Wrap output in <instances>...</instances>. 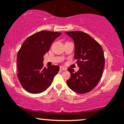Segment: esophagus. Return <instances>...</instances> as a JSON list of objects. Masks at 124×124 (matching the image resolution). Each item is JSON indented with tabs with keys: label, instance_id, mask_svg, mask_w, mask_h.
Segmentation results:
<instances>
[{
	"label": "esophagus",
	"instance_id": "34e87169",
	"mask_svg": "<svg viewBox=\"0 0 124 124\" xmlns=\"http://www.w3.org/2000/svg\"><path fill=\"white\" fill-rule=\"evenodd\" d=\"M66 68H64L63 66H60V70H66Z\"/></svg>",
	"mask_w": 124,
	"mask_h": 124
}]
</instances>
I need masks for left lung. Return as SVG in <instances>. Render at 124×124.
I'll return each mask as SVG.
<instances>
[{"label": "left lung", "mask_w": 124, "mask_h": 124, "mask_svg": "<svg viewBox=\"0 0 124 124\" xmlns=\"http://www.w3.org/2000/svg\"><path fill=\"white\" fill-rule=\"evenodd\" d=\"M75 42V59L79 70L68 68L70 78L66 82L74 92L85 94L97 85L101 78L105 58L103 49L97 41L82 31L65 32Z\"/></svg>", "instance_id": "obj_1"}]
</instances>
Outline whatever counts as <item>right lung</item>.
<instances>
[{
    "mask_svg": "<svg viewBox=\"0 0 124 124\" xmlns=\"http://www.w3.org/2000/svg\"><path fill=\"white\" fill-rule=\"evenodd\" d=\"M61 32L44 30L24 41L17 54V77L21 85L31 93H40L51 86L59 66L44 67V55Z\"/></svg>",
    "mask_w": 124,
    "mask_h": 124,
    "instance_id": "right-lung-1",
    "label": "right lung"
}]
</instances>
